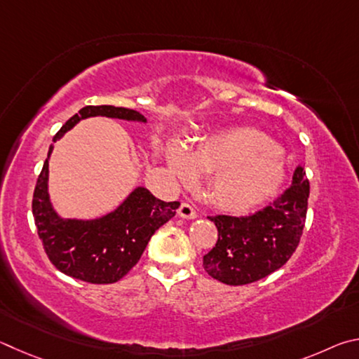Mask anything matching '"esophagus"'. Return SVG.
I'll return each mask as SVG.
<instances>
[{"label": "esophagus", "mask_w": 359, "mask_h": 359, "mask_svg": "<svg viewBox=\"0 0 359 359\" xmlns=\"http://www.w3.org/2000/svg\"><path fill=\"white\" fill-rule=\"evenodd\" d=\"M178 216L183 219H196L197 217V211L194 210V206L187 202H183L178 208Z\"/></svg>", "instance_id": "obj_1"}]
</instances>
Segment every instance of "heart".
<instances>
[{
    "instance_id": "heart-1",
    "label": "heart",
    "mask_w": 359,
    "mask_h": 359,
    "mask_svg": "<svg viewBox=\"0 0 359 359\" xmlns=\"http://www.w3.org/2000/svg\"><path fill=\"white\" fill-rule=\"evenodd\" d=\"M168 163L181 181L194 180L196 172L211 173L206 197L229 211H244L262 203L284 180L280 148L263 132L250 128L221 132L189 151L173 144L168 149Z\"/></svg>"
}]
</instances>
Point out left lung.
I'll use <instances>...</instances> for the list:
<instances>
[{
    "label": "left lung",
    "mask_w": 359,
    "mask_h": 359,
    "mask_svg": "<svg viewBox=\"0 0 359 359\" xmlns=\"http://www.w3.org/2000/svg\"><path fill=\"white\" fill-rule=\"evenodd\" d=\"M309 180L303 165L292 184L265 208L249 216H210L217 243L203 255L211 278L227 285H246L284 266L297 250L306 224Z\"/></svg>",
    "instance_id": "8db88e82"
}]
</instances>
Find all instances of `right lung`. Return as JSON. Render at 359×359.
<instances>
[{
    "instance_id": "1",
    "label": "right lung",
    "mask_w": 359,
    "mask_h": 359,
    "mask_svg": "<svg viewBox=\"0 0 359 359\" xmlns=\"http://www.w3.org/2000/svg\"><path fill=\"white\" fill-rule=\"evenodd\" d=\"M109 116L128 121H147L142 113L113 105H86L56 132L53 142L72 129L80 119ZM48 156L37 178L33 194V216L48 260L56 269L90 284H113L124 278L140 260L154 231L175 216L180 202H162L144 187L109 212L93 221L62 219L56 215L48 197Z\"/></svg>"
}]
</instances>
